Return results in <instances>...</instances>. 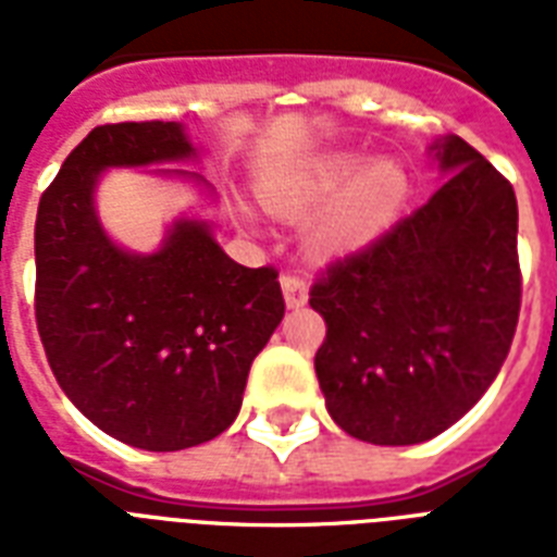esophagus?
<instances>
[{
    "instance_id": "obj_1",
    "label": "esophagus",
    "mask_w": 557,
    "mask_h": 557,
    "mask_svg": "<svg viewBox=\"0 0 557 557\" xmlns=\"http://www.w3.org/2000/svg\"><path fill=\"white\" fill-rule=\"evenodd\" d=\"M280 286H283V297H286L288 309H300L309 300V286H306L304 277H295V274H283L280 277Z\"/></svg>"
}]
</instances>
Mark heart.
I'll use <instances>...</instances> for the list:
<instances>
[{"instance_id": "b5f03b06", "label": "heart", "mask_w": 557, "mask_h": 557, "mask_svg": "<svg viewBox=\"0 0 557 557\" xmlns=\"http://www.w3.org/2000/svg\"><path fill=\"white\" fill-rule=\"evenodd\" d=\"M260 196L286 219L306 216L330 201L306 227V248L321 260H341L379 243L396 225L410 199V178L393 159L321 152L269 173Z\"/></svg>"}]
</instances>
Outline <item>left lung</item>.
Instances as JSON below:
<instances>
[{"label": "left lung", "instance_id": "8db88e82", "mask_svg": "<svg viewBox=\"0 0 557 557\" xmlns=\"http://www.w3.org/2000/svg\"><path fill=\"white\" fill-rule=\"evenodd\" d=\"M448 182L309 292L326 321L314 356L326 410L372 445H419L497 379L520 312L518 199L459 135L431 144Z\"/></svg>", "mask_w": 557, "mask_h": 557}]
</instances>
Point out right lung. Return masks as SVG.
Instances as JSON below:
<instances>
[{"label":"right lung","mask_w":557,"mask_h":557,"mask_svg":"<svg viewBox=\"0 0 557 557\" xmlns=\"http://www.w3.org/2000/svg\"><path fill=\"white\" fill-rule=\"evenodd\" d=\"M199 159L185 124L95 126L37 210V330L48 364L91 424L141 450H182L231 428L253 358L283 321L277 271L245 269L213 225L176 216L150 253L107 234L103 173ZM213 196L190 170H152Z\"/></svg>","instance_id":"right-lung-1"}]
</instances>
